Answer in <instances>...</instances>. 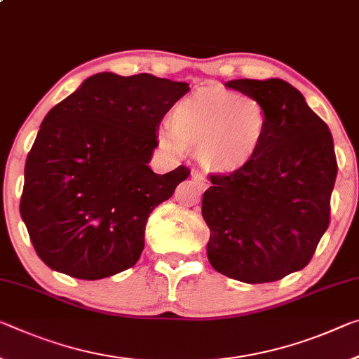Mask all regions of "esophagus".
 Masks as SVG:
<instances>
[{
  "label": "esophagus",
  "mask_w": 359,
  "mask_h": 359,
  "mask_svg": "<svg viewBox=\"0 0 359 359\" xmlns=\"http://www.w3.org/2000/svg\"><path fill=\"white\" fill-rule=\"evenodd\" d=\"M193 180H195V185L198 187V190H201V191H204L209 187V180H208V177L206 175H204L203 172H193Z\"/></svg>",
  "instance_id": "esophagus-1"
}]
</instances>
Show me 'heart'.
<instances>
[{
	"label": "heart",
	"mask_w": 359,
	"mask_h": 359,
	"mask_svg": "<svg viewBox=\"0 0 359 359\" xmlns=\"http://www.w3.org/2000/svg\"><path fill=\"white\" fill-rule=\"evenodd\" d=\"M170 130L161 129L164 150L198 149L204 168L219 174L241 169L264 142L269 116L265 107L248 94L206 90L180 100L170 113Z\"/></svg>",
	"instance_id": "b5f03b06"
}]
</instances>
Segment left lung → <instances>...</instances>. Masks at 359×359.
<instances>
[{"label":"left lung","mask_w":359,"mask_h":359,"mask_svg":"<svg viewBox=\"0 0 359 359\" xmlns=\"http://www.w3.org/2000/svg\"><path fill=\"white\" fill-rule=\"evenodd\" d=\"M225 86L257 99L269 128L246 166L210 175L201 206L210 230L208 259L231 280L278 281L309 265L329 226L337 177L332 134L284 79H233Z\"/></svg>","instance_id":"obj_1"}]
</instances>
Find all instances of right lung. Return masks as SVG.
Instances as JSON below:
<instances>
[{"label":"right lung","instance_id":"1","mask_svg":"<svg viewBox=\"0 0 359 359\" xmlns=\"http://www.w3.org/2000/svg\"><path fill=\"white\" fill-rule=\"evenodd\" d=\"M189 83L102 72L50 108L25 163L20 215L38 257L78 280L130 269L151 210L190 175L153 172L163 116Z\"/></svg>","mask_w":359,"mask_h":359}]
</instances>
